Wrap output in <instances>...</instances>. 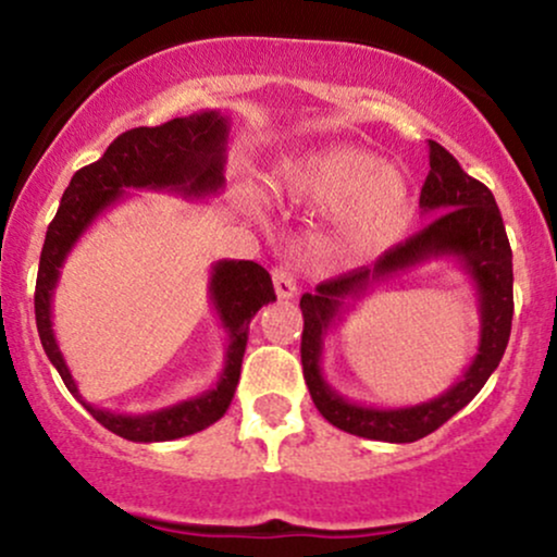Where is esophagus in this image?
<instances>
[{
    "label": "esophagus",
    "mask_w": 557,
    "mask_h": 557,
    "mask_svg": "<svg viewBox=\"0 0 557 557\" xmlns=\"http://www.w3.org/2000/svg\"><path fill=\"white\" fill-rule=\"evenodd\" d=\"M272 283H274V293H277V298H285V300L296 298L298 285H296V277H293V272L287 270V267H274Z\"/></svg>",
    "instance_id": "1"
}]
</instances>
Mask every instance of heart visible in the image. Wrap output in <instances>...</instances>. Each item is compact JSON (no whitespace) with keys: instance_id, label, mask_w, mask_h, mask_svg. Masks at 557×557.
<instances>
[{"instance_id":"1","label":"heart","mask_w":557,"mask_h":557,"mask_svg":"<svg viewBox=\"0 0 557 557\" xmlns=\"http://www.w3.org/2000/svg\"><path fill=\"white\" fill-rule=\"evenodd\" d=\"M277 190L298 203L335 207L332 240L350 259H369L393 248L413 220V190L406 172L350 144H330L293 159Z\"/></svg>"}]
</instances>
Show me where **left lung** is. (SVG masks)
I'll use <instances>...</instances> for the list:
<instances>
[{"mask_svg":"<svg viewBox=\"0 0 557 557\" xmlns=\"http://www.w3.org/2000/svg\"><path fill=\"white\" fill-rule=\"evenodd\" d=\"M419 207L430 216V225L382 253L374 267L341 274L300 296V363L311 400L332 426L380 443H417L474 400L500 363L513 322V253L495 196L487 185L466 175L458 159L434 140H430V175L421 188ZM430 258H456L475 283L483 319L475 361L456 386L417 407L374 409L343 399L321 374L326 330L347 308L348 299H358L372 284Z\"/></svg>","mask_w":557,"mask_h":557,"instance_id":"left-lung-1","label":"left lung"}]
</instances>
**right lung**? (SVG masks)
I'll list each match as a JSON object with an SVG mask.
<instances>
[{
	"label": "right lung",
	"mask_w": 557,
	"mask_h": 557,
	"mask_svg": "<svg viewBox=\"0 0 557 557\" xmlns=\"http://www.w3.org/2000/svg\"><path fill=\"white\" fill-rule=\"evenodd\" d=\"M230 123L222 112H196L157 127H133L117 136L99 162L81 168L62 194L36 277V327L44 354L60 372L70 393L101 426L131 443H168L188 437L225 417L240 380L248 324L274 296L272 277L257 261H216L209 277V300L227 332L225 367L212 389L151 413H114L81 398L65 356L52 330V296L60 270L78 238L107 209L123 201L127 190H175L185 198L214 196L225 188V149Z\"/></svg>",
	"instance_id": "1"
}]
</instances>
